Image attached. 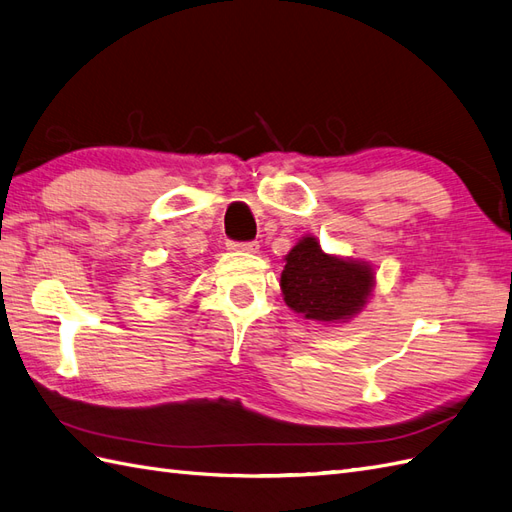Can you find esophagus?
<instances>
[{
  "label": "esophagus",
  "mask_w": 512,
  "mask_h": 512,
  "mask_svg": "<svg viewBox=\"0 0 512 512\" xmlns=\"http://www.w3.org/2000/svg\"><path fill=\"white\" fill-rule=\"evenodd\" d=\"M231 251H240V253H257L259 244L257 242H229L227 244Z\"/></svg>",
  "instance_id": "1"
}]
</instances>
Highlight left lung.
Instances as JSON below:
<instances>
[{"instance_id": "left-lung-1", "label": "left lung", "mask_w": 512, "mask_h": 512, "mask_svg": "<svg viewBox=\"0 0 512 512\" xmlns=\"http://www.w3.org/2000/svg\"><path fill=\"white\" fill-rule=\"evenodd\" d=\"M283 261V300L305 320L342 324L370 303L376 274L368 261L324 253L313 235L298 240Z\"/></svg>"}]
</instances>
